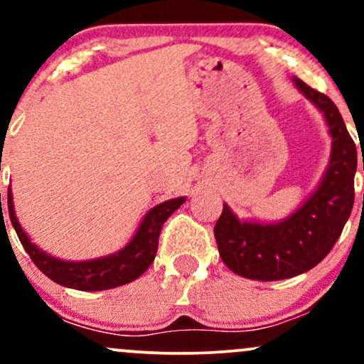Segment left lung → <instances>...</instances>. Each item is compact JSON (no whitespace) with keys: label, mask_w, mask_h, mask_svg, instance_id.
<instances>
[{"label":"left lung","mask_w":364,"mask_h":364,"mask_svg":"<svg viewBox=\"0 0 364 364\" xmlns=\"http://www.w3.org/2000/svg\"><path fill=\"white\" fill-rule=\"evenodd\" d=\"M292 82L327 121L330 161L315 191L277 223L241 220L224 203L214 228L219 255L232 272L253 281H282L318 265L339 240L354 203L358 152L339 109L299 78Z\"/></svg>","instance_id":"obj_1"}]
</instances>
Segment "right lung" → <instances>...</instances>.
Instances as JSON below:
<instances>
[{"instance_id":"obj_1","label":"right lung","mask_w":364,"mask_h":364,"mask_svg":"<svg viewBox=\"0 0 364 364\" xmlns=\"http://www.w3.org/2000/svg\"><path fill=\"white\" fill-rule=\"evenodd\" d=\"M185 202L186 196H179V198L166 200V202L150 208L141 219L135 235L119 252L106 255V257L92 258V260L70 262L53 257L51 253L44 252L43 248L32 243L31 237L16 219L14 193H11V188L8 190L10 220L14 224L16 235H18L20 243L23 245L25 252L31 255L37 269L44 275H48L51 281L78 291H106L139 279L156 258L162 224Z\"/></svg>"}]
</instances>
